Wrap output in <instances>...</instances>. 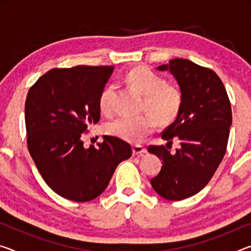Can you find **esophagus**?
<instances>
[{
    "mask_svg": "<svg viewBox=\"0 0 251 251\" xmlns=\"http://www.w3.org/2000/svg\"><path fill=\"white\" fill-rule=\"evenodd\" d=\"M147 150L142 145H135L133 147V155H142V154H146Z\"/></svg>",
    "mask_w": 251,
    "mask_h": 251,
    "instance_id": "1",
    "label": "esophagus"
}]
</instances>
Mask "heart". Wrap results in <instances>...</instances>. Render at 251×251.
<instances>
[{"instance_id": "1", "label": "heart", "mask_w": 251, "mask_h": 251, "mask_svg": "<svg viewBox=\"0 0 251 251\" xmlns=\"http://www.w3.org/2000/svg\"><path fill=\"white\" fill-rule=\"evenodd\" d=\"M125 83L144 96V109L151 115L118 117L106 125V133L137 144L154 130L156 121L169 124L176 120L181 109L182 94L175 85L167 84L163 76L145 65L131 69L125 76ZM115 90L114 85H108L100 93L99 105L101 113L112 112Z\"/></svg>"}]
</instances>
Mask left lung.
I'll use <instances>...</instances> for the list:
<instances>
[{"mask_svg": "<svg viewBox=\"0 0 251 251\" xmlns=\"http://www.w3.org/2000/svg\"><path fill=\"white\" fill-rule=\"evenodd\" d=\"M157 70L171 72L180 87V112L161 133L171 145L178 139L180 148L172 154L163 145L148 147L163 160L151 184L167 201H182L201 192L222 163L232 122L230 101L219 76L189 59L174 58Z\"/></svg>", "mask_w": 251, "mask_h": 251, "instance_id": "left-lung-1", "label": "left lung"}]
</instances>
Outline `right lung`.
I'll list each match as a JSON object with an SVG mask.
<instances>
[{
    "label": "right lung",
    "instance_id": "1",
    "mask_svg": "<svg viewBox=\"0 0 251 251\" xmlns=\"http://www.w3.org/2000/svg\"><path fill=\"white\" fill-rule=\"evenodd\" d=\"M113 66L53 69L29 88L25 101L27 148L50 188L73 201H90L107 187L117 165L131 156L121 138L104 136L84 147L87 126L100 121L99 100Z\"/></svg>",
    "mask_w": 251,
    "mask_h": 251
}]
</instances>
